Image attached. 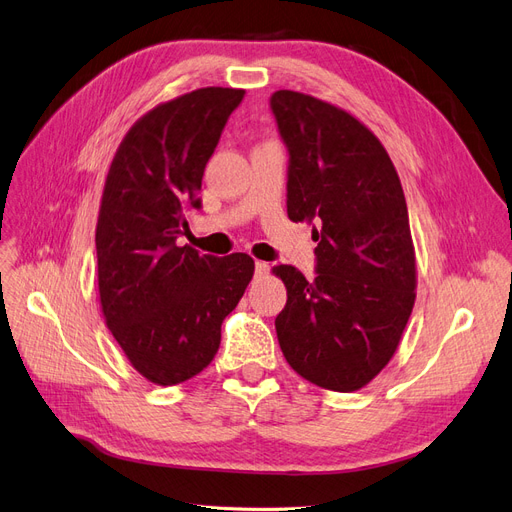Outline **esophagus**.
<instances>
[{
    "label": "esophagus",
    "mask_w": 512,
    "mask_h": 512,
    "mask_svg": "<svg viewBox=\"0 0 512 512\" xmlns=\"http://www.w3.org/2000/svg\"><path fill=\"white\" fill-rule=\"evenodd\" d=\"M270 272V266L266 261H255V274L257 276H263V274H268Z\"/></svg>",
    "instance_id": "esophagus-1"
}]
</instances>
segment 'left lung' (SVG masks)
<instances>
[{
    "label": "left lung",
    "mask_w": 512,
    "mask_h": 512,
    "mask_svg": "<svg viewBox=\"0 0 512 512\" xmlns=\"http://www.w3.org/2000/svg\"><path fill=\"white\" fill-rule=\"evenodd\" d=\"M289 147L287 215L314 225L316 278L293 266L276 335L304 380L335 392L367 386L399 348L415 304V249L388 151L348 111L295 90L270 99Z\"/></svg>",
    "instance_id": "1"
}]
</instances>
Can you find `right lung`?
<instances>
[{"label": "right lung", "instance_id": "add662e5", "mask_svg": "<svg viewBox=\"0 0 512 512\" xmlns=\"http://www.w3.org/2000/svg\"><path fill=\"white\" fill-rule=\"evenodd\" d=\"M242 97L240 88L208 86L156 105L130 126L109 166L94 236L101 310L151 384L175 386L211 365L223 318L255 272L246 253L213 257L177 246Z\"/></svg>", "mask_w": 512, "mask_h": 512}]
</instances>
